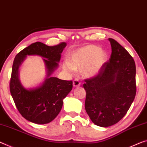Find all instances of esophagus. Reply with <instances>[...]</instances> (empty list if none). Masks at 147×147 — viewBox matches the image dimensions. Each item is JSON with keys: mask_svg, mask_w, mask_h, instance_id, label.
Wrapping results in <instances>:
<instances>
[{"mask_svg": "<svg viewBox=\"0 0 147 147\" xmlns=\"http://www.w3.org/2000/svg\"><path fill=\"white\" fill-rule=\"evenodd\" d=\"M80 86V82L78 79H74L73 81V86L74 87H78Z\"/></svg>", "mask_w": 147, "mask_h": 147, "instance_id": "esophagus-1", "label": "esophagus"}]
</instances>
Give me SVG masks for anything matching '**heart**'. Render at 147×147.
Here are the masks:
<instances>
[{
  "mask_svg": "<svg viewBox=\"0 0 147 147\" xmlns=\"http://www.w3.org/2000/svg\"><path fill=\"white\" fill-rule=\"evenodd\" d=\"M69 62L63 63V68L69 73L83 69L84 75L90 77L97 74L107 60V54L99 46L88 45L71 53Z\"/></svg>",
  "mask_w": 147,
  "mask_h": 147,
  "instance_id": "b5f03b06",
  "label": "heart"
}]
</instances>
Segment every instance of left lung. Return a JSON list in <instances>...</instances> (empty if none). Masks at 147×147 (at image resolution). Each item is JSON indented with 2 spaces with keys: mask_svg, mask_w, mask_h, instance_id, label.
I'll list each match as a JSON object with an SVG mask.
<instances>
[{
  "mask_svg": "<svg viewBox=\"0 0 147 147\" xmlns=\"http://www.w3.org/2000/svg\"><path fill=\"white\" fill-rule=\"evenodd\" d=\"M112 52L97 75L85 80V109L95 125L109 127L127 113L136 95V67L129 52L113 38Z\"/></svg>",
  "mask_w": 147,
  "mask_h": 147,
  "instance_id": "8db88e82",
  "label": "left lung"
}]
</instances>
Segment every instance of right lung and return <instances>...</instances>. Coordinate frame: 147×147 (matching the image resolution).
I'll return each mask as SVG.
<instances>
[{
    "instance_id": "1",
    "label": "right lung",
    "mask_w": 147,
    "mask_h": 147,
    "mask_svg": "<svg viewBox=\"0 0 147 147\" xmlns=\"http://www.w3.org/2000/svg\"><path fill=\"white\" fill-rule=\"evenodd\" d=\"M65 42L49 46L40 42L32 43L16 55L13 60L10 91L19 113L25 119L37 124L52 122L59 113L63 99L73 88V81L63 80L56 77H48L40 87L26 90L18 79V69L27 55H38L43 59L50 75L57 68L61 53L66 46Z\"/></svg>"
}]
</instances>
